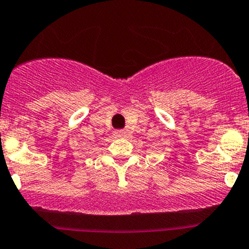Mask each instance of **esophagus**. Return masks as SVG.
I'll list each match as a JSON object with an SVG mask.
<instances>
[{"label":"esophagus","mask_w":249,"mask_h":249,"mask_svg":"<svg viewBox=\"0 0 249 249\" xmlns=\"http://www.w3.org/2000/svg\"><path fill=\"white\" fill-rule=\"evenodd\" d=\"M114 135H115L116 138H125V136H127V132H125V130H115V132H114Z\"/></svg>","instance_id":"34e87169"}]
</instances>
